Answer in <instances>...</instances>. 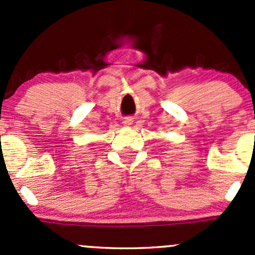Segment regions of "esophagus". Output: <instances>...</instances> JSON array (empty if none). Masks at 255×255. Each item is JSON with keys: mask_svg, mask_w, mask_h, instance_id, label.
<instances>
[{"mask_svg": "<svg viewBox=\"0 0 255 255\" xmlns=\"http://www.w3.org/2000/svg\"><path fill=\"white\" fill-rule=\"evenodd\" d=\"M123 125H125L126 127H130V126L133 125V118L132 117H126L125 120H123Z\"/></svg>", "mask_w": 255, "mask_h": 255, "instance_id": "obj_1", "label": "esophagus"}]
</instances>
